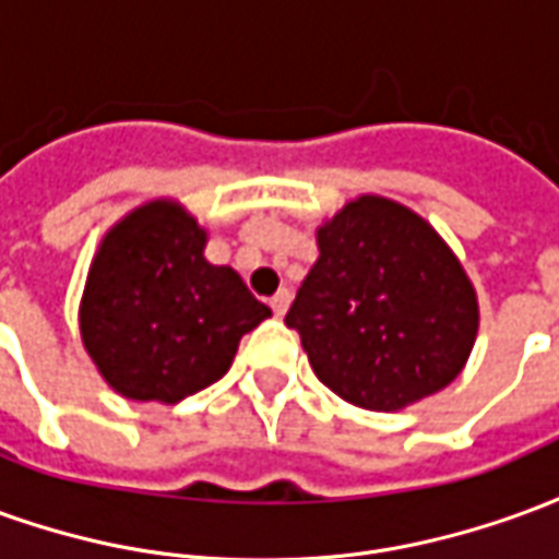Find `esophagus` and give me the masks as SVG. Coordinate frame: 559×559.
<instances>
[{"instance_id": "obj_1", "label": "esophagus", "mask_w": 559, "mask_h": 559, "mask_svg": "<svg viewBox=\"0 0 559 559\" xmlns=\"http://www.w3.org/2000/svg\"><path fill=\"white\" fill-rule=\"evenodd\" d=\"M290 290H278L275 293V296H272V311H275V317H284L287 314V308H290Z\"/></svg>"}]
</instances>
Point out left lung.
I'll return each mask as SVG.
<instances>
[{"instance_id": "left-lung-1", "label": "left lung", "mask_w": 559, "mask_h": 559, "mask_svg": "<svg viewBox=\"0 0 559 559\" xmlns=\"http://www.w3.org/2000/svg\"><path fill=\"white\" fill-rule=\"evenodd\" d=\"M317 248L284 323L323 386L395 413L464 371L479 335L476 287L419 212L356 197L317 227Z\"/></svg>"}]
</instances>
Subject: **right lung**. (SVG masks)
Returning a JSON list of instances; mask_svg holds the SVG:
<instances>
[{"mask_svg": "<svg viewBox=\"0 0 559 559\" xmlns=\"http://www.w3.org/2000/svg\"><path fill=\"white\" fill-rule=\"evenodd\" d=\"M209 233L158 197L104 233L92 257L80 338L104 383L128 401H176L230 371L245 332L272 317L230 266L206 260Z\"/></svg>", "mask_w": 559, "mask_h": 559, "instance_id": "1", "label": "right lung"}]
</instances>
